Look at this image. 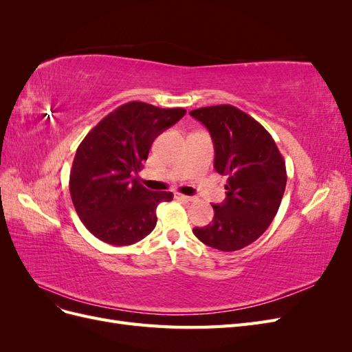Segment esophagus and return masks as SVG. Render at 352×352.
Here are the masks:
<instances>
[{"instance_id":"esophagus-1","label":"esophagus","mask_w":352,"mask_h":352,"mask_svg":"<svg viewBox=\"0 0 352 352\" xmlns=\"http://www.w3.org/2000/svg\"><path fill=\"white\" fill-rule=\"evenodd\" d=\"M175 198L179 199V201H185V202H192L195 199L192 197H188V195H184V194H175Z\"/></svg>"}]
</instances>
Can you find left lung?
<instances>
[{
    "label": "left lung",
    "mask_w": 352,
    "mask_h": 352,
    "mask_svg": "<svg viewBox=\"0 0 352 352\" xmlns=\"http://www.w3.org/2000/svg\"><path fill=\"white\" fill-rule=\"evenodd\" d=\"M214 144V168L228 176L226 199L212 204L214 217L194 235L211 248L238 251L257 241L278 212L286 188V166L272 135L251 116L229 104L190 111Z\"/></svg>",
    "instance_id": "left-lung-1"
}]
</instances>
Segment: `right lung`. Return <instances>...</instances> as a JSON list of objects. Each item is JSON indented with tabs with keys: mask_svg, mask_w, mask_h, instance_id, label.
<instances>
[{
	"mask_svg": "<svg viewBox=\"0 0 352 352\" xmlns=\"http://www.w3.org/2000/svg\"><path fill=\"white\" fill-rule=\"evenodd\" d=\"M185 109L126 102L91 129L78 146L70 170V197L94 236L122 247L144 239L157 225L160 202L172 192H154L135 175L155 138L185 116Z\"/></svg>",
	"mask_w": 352,
	"mask_h": 352,
	"instance_id": "obj_1",
	"label": "right lung"
}]
</instances>
